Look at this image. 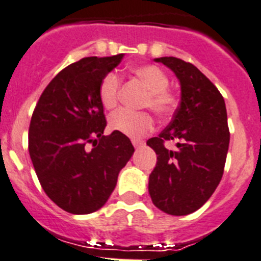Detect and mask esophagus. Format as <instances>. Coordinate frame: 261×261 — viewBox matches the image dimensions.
I'll list each match as a JSON object with an SVG mask.
<instances>
[{"mask_svg": "<svg viewBox=\"0 0 261 261\" xmlns=\"http://www.w3.org/2000/svg\"><path fill=\"white\" fill-rule=\"evenodd\" d=\"M131 143H133L134 147L138 148L139 145L143 144V140H140V139H131Z\"/></svg>", "mask_w": 261, "mask_h": 261, "instance_id": "obj_1", "label": "esophagus"}]
</instances>
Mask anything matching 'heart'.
I'll return each instance as SVG.
<instances>
[{"label": "heart", "instance_id": "heart-1", "mask_svg": "<svg viewBox=\"0 0 261 261\" xmlns=\"http://www.w3.org/2000/svg\"><path fill=\"white\" fill-rule=\"evenodd\" d=\"M149 90L144 107L152 109L158 117H169L177 107V97L167 87L169 75L157 65H139L131 69ZM119 77L116 73H108L99 86V99L104 108L112 109L118 101ZM112 130L130 138H140L153 127V118L148 112H134L130 109H118L109 118Z\"/></svg>", "mask_w": 261, "mask_h": 261}]
</instances>
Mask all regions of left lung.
<instances>
[{
	"label": "left lung",
	"mask_w": 261,
	"mask_h": 261,
	"mask_svg": "<svg viewBox=\"0 0 261 261\" xmlns=\"http://www.w3.org/2000/svg\"><path fill=\"white\" fill-rule=\"evenodd\" d=\"M176 74L181 100L170 125L147 144L157 164L149 175L150 198L170 215L194 213L213 196L224 172L229 148V128L223 95L191 63L174 57L157 58ZM174 140L170 151L164 143Z\"/></svg>",
	"instance_id": "1"
}]
</instances>
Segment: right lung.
<instances>
[{
	"mask_svg": "<svg viewBox=\"0 0 261 261\" xmlns=\"http://www.w3.org/2000/svg\"><path fill=\"white\" fill-rule=\"evenodd\" d=\"M122 59L123 54L90 57L65 67L43 90L32 114V164L48 198L67 213L85 215L103 207L134 153L126 135L103 134L107 121L99 86Z\"/></svg>",
	"mask_w": 261,
	"mask_h": 261,
	"instance_id": "add662e5",
	"label": "right lung"
}]
</instances>
